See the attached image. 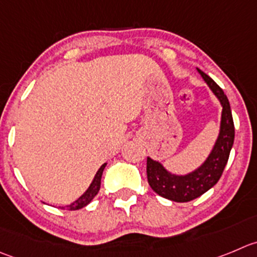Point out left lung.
I'll use <instances>...</instances> for the list:
<instances>
[{
  "mask_svg": "<svg viewBox=\"0 0 257 257\" xmlns=\"http://www.w3.org/2000/svg\"><path fill=\"white\" fill-rule=\"evenodd\" d=\"M197 70L212 90V93L217 97L222 107L219 133L211 153L197 169L187 174L172 173L160 161L148 156L146 173L151 189L156 194L179 203L189 202L200 197L218 182L228 161L234 141V124L228 98L211 77L198 68Z\"/></svg>",
  "mask_w": 257,
  "mask_h": 257,
  "instance_id": "1",
  "label": "left lung"
}]
</instances>
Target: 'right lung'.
Returning a JSON list of instances; mask_svg holds the SVG:
<instances>
[{"label":"right lung","instance_id":"add662e5","mask_svg":"<svg viewBox=\"0 0 257 257\" xmlns=\"http://www.w3.org/2000/svg\"><path fill=\"white\" fill-rule=\"evenodd\" d=\"M106 165H107V163H104L103 165H102V167L97 170L96 175H94L93 180H92V183L89 184V187L87 188V190H85V192L83 193V194L80 195L78 199H75L73 203H70L69 206L64 207V208H67L68 211H77V209L83 208V207H85L87 204H89L90 202H92V199H93V198L97 195V193L99 192V188H101L102 174H103V170H104V168H106Z\"/></svg>","mask_w":257,"mask_h":257}]
</instances>
